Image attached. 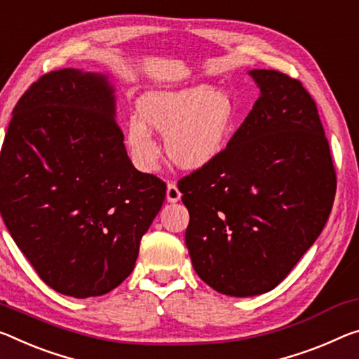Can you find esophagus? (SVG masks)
<instances>
[{"label":"esophagus","mask_w":359,"mask_h":359,"mask_svg":"<svg viewBox=\"0 0 359 359\" xmlns=\"http://www.w3.org/2000/svg\"><path fill=\"white\" fill-rule=\"evenodd\" d=\"M180 196H182V193H180V190L177 189V185H175L174 182H169V184H168V190H166L168 201H169V203H175V201L180 200Z\"/></svg>","instance_id":"esophagus-1"}]
</instances>
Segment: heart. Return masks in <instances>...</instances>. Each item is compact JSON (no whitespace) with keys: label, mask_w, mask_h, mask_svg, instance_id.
Wrapping results in <instances>:
<instances>
[{"label":"heart","mask_w":359,"mask_h":359,"mask_svg":"<svg viewBox=\"0 0 359 359\" xmlns=\"http://www.w3.org/2000/svg\"><path fill=\"white\" fill-rule=\"evenodd\" d=\"M139 116L128 119L124 140L139 169L158 168L161 150L151 130L164 135V149L175 166L201 169L217 158L229 142L236 108L224 89L195 86L150 90L137 100Z\"/></svg>","instance_id":"heart-1"}]
</instances>
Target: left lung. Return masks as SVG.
<instances>
[{
    "label": "left lung",
    "instance_id": "obj_1",
    "mask_svg": "<svg viewBox=\"0 0 359 359\" xmlns=\"http://www.w3.org/2000/svg\"><path fill=\"white\" fill-rule=\"evenodd\" d=\"M260 97L220 155L179 180L193 269L217 292L275 289L323 231L335 169L315 100L299 79L249 72Z\"/></svg>",
    "mask_w": 359,
    "mask_h": 359
}]
</instances>
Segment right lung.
<instances>
[{"label":"right lung","instance_id":"right-lung-1","mask_svg":"<svg viewBox=\"0 0 359 359\" xmlns=\"http://www.w3.org/2000/svg\"><path fill=\"white\" fill-rule=\"evenodd\" d=\"M107 76L49 72L17 102L0 153V212L54 291L95 297L134 270L166 184L124 149Z\"/></svg>","mask_w":359,"mask_h":359}]
</instances>
